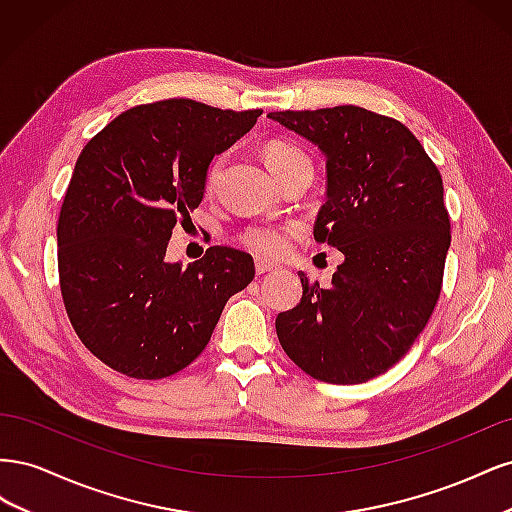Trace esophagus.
<instances>
[{
	"label": "esophagus",
	"mask_w": 512,
	"mask_h": 512,
	"mask_svg": "<svg viewBox=\"0 0 512 512\" xmlns=\"http://www.w3.org/2000/svg\"><path fill=\"white\" fill-rule=\"evenodd\" d=\"M277 269H280V265H275V262H269L265 258H256V273L258 275H265V273H271Z\"/></svg>",
	"instance_id": "obj_1"
}]
</instances>
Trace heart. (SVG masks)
Returning a JSON list of instances; mask_svg holds the SVG:
<instances>
[{
  "instance_id": "1",
  "label": "heart",
  "mask_w": 512,
  "mask_h": 512,
  "mask_svg": "<svg viewBox=\"0 0 512 512\" xmlns=\"http://www.w3.org/2000/svg\"><path fill=\"white\" fill-rule=\"evenodd\" d=\"M265 160L269 164V170H277V168H284V166L294 164V162H299V160H307V156H305L301 149L292 147V145L271 143L265 149ZM220 170H222V158L215 160L211 170H209V177H207L209 185H213L215 181H218ZM288 235H290V228H284V226L254 224V226H250V228L243 232L241 241H243L245 247H250V250L256 252V254L275 256V254H280L284 247H286Z\"/></svg>"
}]
</instances>
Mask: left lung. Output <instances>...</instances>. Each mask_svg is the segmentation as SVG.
Returning a JSON list of instances; mask_svg holds the SVG:
<instances>
[{
    "label": "left lung",
    "instance_id": "8db88e82",
    "mask_svg": "<svg viewBox=\"0 0 512 512\" xmlns=\"http://www.w3.org/2000/svg\"><path fill=\"white\" fill-rule=\"evenodd\" d=\"M327 160L314 239L344 254L329 286L303 284L275 331L305 374L359 384L384 374L438 303L451 222L442 177L416 136L361 106L269 113Z\"/></svg>",
    "mask_w": 512,
    "mask_h": 512
}]
</instances>
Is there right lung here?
Returning a JSON list of instances; mask_svg holds the SVG:
<instances>
[{
  "label": "right lung",
  "instance_id": "add662e5",
  "mask_svg": "<svg viewBox=\"0 0 512 512\" xmlns=\"http://www.w3.org/2000/svg\"><path fill=\"white\" fill-rule=\"evenodd\" d=\"M260 115L185 98L134 106L76 160L57 224L61 297L87 350L119 374L158 380L188 367L254 280L252 256L235 247L213 245L188 267L166 247L203 200L213 156Z\"/></svg>",
  "mask_w": 512,
  "mask_h": 512
}]
</instances>
